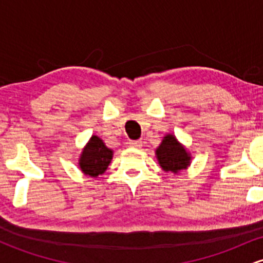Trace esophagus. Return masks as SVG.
<instances>
[{
  "label": "esophagus",
  "mask_w": 263,
  "mask_h": 263,
  "mask_svg": "<svg viewBox=\"0 0 263 263\" xmlns=\"http://www.w3.org/2000/svg\"><path fill=\"white\" fill-rule=\"evenodd\" d=\"M128 144L134 148H141L142 147V141L141 140H135V141H129Z\"/></svg>",
  "instance_id": "34e87169"
}]
</instances>
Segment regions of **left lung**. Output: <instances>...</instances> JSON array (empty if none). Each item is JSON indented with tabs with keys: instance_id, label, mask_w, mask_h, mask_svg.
I'll use <instances>...</instances> for the list:
<instances>
[{
	"instance_id": "left-lung-1",
	"label": "left lung",
	"mask_w": 263,
	"mask_h": 263,
	"mask_svg": "<svg viewBox=\"0 0 263 263\" xmlns=\"http://www.w3.org/2000/svg\"><path fill=\"white\" fill-rule=\"evenodd\" d=\"M156 156L162 170L164 172H172L174 174L186 170L192 159L185 147L180 144L173 135H167L163 137L162 143L156 149Z\"/></svg>"
}]
</instances>
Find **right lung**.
Returning <instances> with one entry per match:
<instances>
[{"label":"right lung","instance_id":"right-lung-1","mask_svg":"<svg viewBox=\"0 0 263 263\" xmlns=\"http://www.w3.org/2000/svg\"><path fill=\"white\" fill-rule=\"evenodd\" d=\"M112 149L107 148L98 136H91L79 158V167L85 176L98 178L105 173L112 159Z\"/></svg>","mask_w":263,"mask_h":263}]
</instances>
